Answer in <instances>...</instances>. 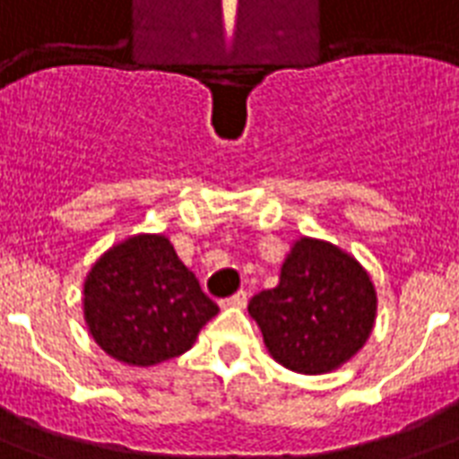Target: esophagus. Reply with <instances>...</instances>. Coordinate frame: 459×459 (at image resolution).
I'll use <instances>...</instances> for the list:
<instances>
[{
  "instance_id": "obj_1",
  "label": "esophagus",
  "mask_w": 459,
  "mask_h": 459,
  "mask_svg": "<svg viewBox=\"0 0 459 459\" xmlns=\"http://www.w3.org/2000/svg\"><path fill=\"white\" fill-rule=\"evenodd\" d=\"M223 307H245L247 305V293L245 290H238V293H233L230 298H226V300H221Z\"/></svg>"
}]
</instances>
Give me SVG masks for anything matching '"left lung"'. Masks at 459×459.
Returning <instances> with one entry per match:
<instances>
[{
    "mask_svg": "<svg viewBox=\"0 0 459 459\" xmlns=\"http://www.w3.org/2000/svg\"><path fill=\"white\" fill-rule=\"evenodd\" d=\"M269 355L298 374H328L364 348L377 321V288L350 252L300 236L279 283L250 300Z\"/></svg>",
    "mask_w": 459,
    "mask_h": 459,
    "instance_id": "8db88e82",
    "label": "left lung"
}]
</instances>
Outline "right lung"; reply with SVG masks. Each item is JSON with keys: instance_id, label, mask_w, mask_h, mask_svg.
Returning a JSON list of instances; mask_svg holds the SVG:
<instances>
[{"instance_id": "add662e5", "label": "right lung", "mask_w": 459, "mask_h": 459, "mask_svg": "<svg viewBox=\"0 0 459 459\" xmlns=\"http://www.w3.org/2000/svg\"><path fill=\"white\" fill-rule=\"evenodd\" d=\"M219 307L164 233H138L111 245L82 283V316L109 357L152 367L193 348Z\"/></svg>"}]
</instances>
